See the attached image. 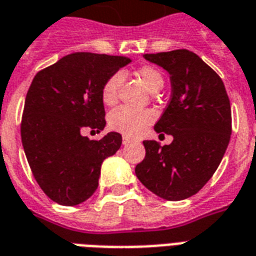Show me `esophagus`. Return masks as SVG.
<instances>
[{
	"mask_svg": "<svg viewBox=\"0 0 256 256\" xmlns=\"http://www.w3.org/2000/svg\"><path fill=\"white\" fill-rule=\"evenodd\" d=\"M130 142H132V140H130L128 137H126V136H123V138H122L123 145H128V144H130Z\"/></svg>",
	"mask_w": 256,
	"mask_h": 256,
	"instance_id": "esophagus-1",
	"label": "esophagus"
}]
</instances>
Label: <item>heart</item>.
Listing matches in <instances>:
<instances>
[{"label": "heart", "instance_id": "1", "mask_svg": "<svg viewBox=\"0 0 256 256\" xmlns=\"http://www.w3.org/2000/svg\"><path fill=\"white\" fill-rule=\"evenodd\" d=\"M137 74L152 92L162 90L164 85L162 72L154 66H142L137 70ZM122 81L123 74L120 72L114 73L106 80L102 86V100L106 106H114L118 102ZM154 118L156 114L152 110H138L123 106L110 114L108 126L126 137H137L154 120Z\"/></svg>", "mask_w": 256, "mask_h": 256}]
</instances>
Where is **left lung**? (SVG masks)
Returning <instances> with one entry per match:
<instances>
[{
	"mask_svg": "<svg viewBox=\"0 0 256 256\" xmlns=\"http://www.w3.org/2000/svg\"><path fill=\"white\" fill-rule=\"evenodd\" d=\"M144 58L171 76V100L154 130L171 134L174 141L164 146L144 141L146 153L136 175L160 198L186 200L205 186L224 157L232 133L229 98L220 76L192 51Z\"/></svg>",
	"mask_w": 256,
	"mask_h": 256,
	"instance_id": "left-lung-1",
	"label": "left lung"
}]
</instances>
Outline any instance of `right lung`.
<instances>
[{"mask_svg": "<svg viewBox=\"0 0 256 256\" xmlns=\"http://www.w3.org/2000/svg\"><path fill=\"white\" fill-rule=\"evenodd\" d=\"M130 62L128 56L73 52L38 72L27 92L22 142L35 180L64 206L84 202L99 186L104 158L116 153L122 136H82L106 126L102 86Z\"/></svg>", "mask_w": 256, "mask_h": 256, "instance_id": "obj_1", "label": "right lung"}]
</instances>
